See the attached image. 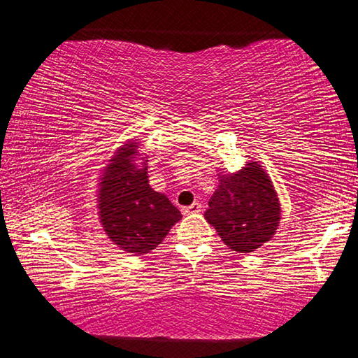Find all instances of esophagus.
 Here are the masks:
<instances>
[{"label":"esophagus","instance_id":"esophagus-1","mask_svg":"<svg viewBox=\"0 0 358 358\" xmlns=\"http://www.w3.org/2000/svg\"><path fill=\"white\" fill-rule=\"evenodd\" d=\"M203 208V206H201V203H198V201H196V203H193L191 206H186V208H183V214H198V213H201V209Z\"/></svg>","mask_w":358,"mask_h":358}]
</instances>
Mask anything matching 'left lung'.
Listing matches in <instances>:
<instances>
[{
	"instance_id": "obj_1",
	"label": "left lung",
	"mask_w": 358,
	"mask_h": 358,
	"mask_svg": "<svg viewBox=\"0 0 358 358\" xmlns=\"http://www.w3.org/2000/svg\"><path fill=\"white\" fill-rule=\"evenodd\" d=\"M204 217L236 253L268 243L279 227L280 201L263 165L250 160L238 172H220Z\"/></svg>"
}]
</instances>
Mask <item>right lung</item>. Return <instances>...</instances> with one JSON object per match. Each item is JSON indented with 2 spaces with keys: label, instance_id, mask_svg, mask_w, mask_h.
Returning <instances> with one entry per match:
<instances>
[{
  "label": "right lung",
  "instance_id": "1",
  "mask_svg": "<svg viewBox=\"0 0 358 358\" xmlns=\"http://www.w3.org/2000/svg\"><path fill=\"white\" fill-rule=\"evenodd\" d=\"M139 149V143L133 139L120 145L102 169L97 191L103 231L113 245L133 255L157 248L181 219L167 196L150 188L148 157Z\"/></svg>",
  "mask_w": 358,
  "mask_h": 358
}]
</instances>
